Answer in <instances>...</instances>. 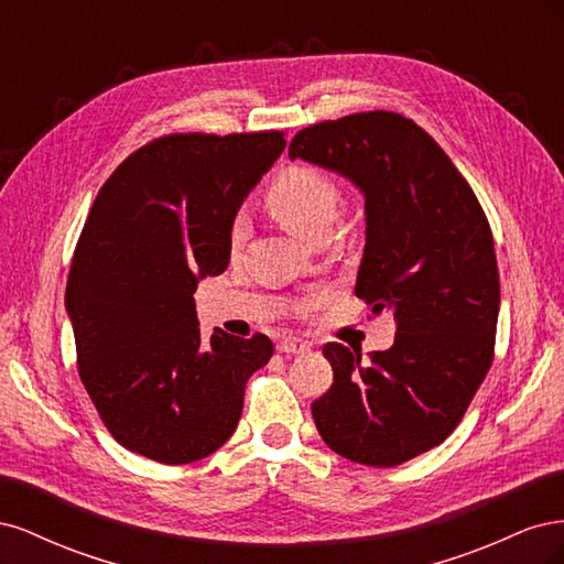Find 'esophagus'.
I'll return each mask as SVG.
<instances>
[{"label": "esophagus", "instance_id": "1", "mask_svg": "<svg viewBox=\"0 0 564 564\" xmlns=\"http://www.w3.org/2000/svg\"><path fill=\"white\" fill-rule=\"evenodd\" d=\"M278 350L284 352V355H301V352H305V350H311V344H308V340H301V338L289 336V338H282V340H280Z\"/></svg>", "mask_w": 564, "mask_h": 564}]
</instances>
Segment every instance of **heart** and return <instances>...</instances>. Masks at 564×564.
Returning <instances> with one entry per match:
<instances>
[{
	"label": "heart",
	"instance_id": "heart-1",
	"mask_svg": "<svg viewBox=\"0 0 564 564\" xmlns=\"http://www.w3.org/2000/svg\"><path fill=\"white\" fill-rule=\"evenodd\" d=\"M265 204L284 228L296 232L303 240H315L317 232L332 228L340 207V191L319 169L294 164L272 181ZM245 235L247 220L237 216L230 226L232 247H240Z\"/></svg>",
	"mask_w": 564,
	"mask_h": 564
}]
</instances>
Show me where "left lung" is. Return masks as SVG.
Returning a JSON list of instances; mask_svg holds the SVG:
<instances>
[{
  "instance_id": "obj_1",
  "label": "left lung",
  "mask_w": 564,
  "mask_h": 564,
  "mask_svg": "<svg viewBox=\"0 0 564 564\" xmlns=\"http://www.w3.org/2000/svg\"><path fill=\"white\" fill-rule=\"evenodd\" d=\"M289 158L348 178L365 197L355 296L398 319L383 352L322 348L334 383L313 402L322 440L373 468L437 447L491 367L499 268L473 187L429 133L398 112H357L303 129Z\"/></svg>"
}]
</instances>
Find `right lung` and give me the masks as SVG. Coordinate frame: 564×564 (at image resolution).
<instances>
[{"label":"right lung","mask_w":564,"mask_h":564,"mask_svg":"<svg viewBox=\"0 0 564 564\" xmlns=\"http://www.w3.org/2000/svg\"><path fill=\"white\" fill-rule=\"evenodd\" d=\"M280 131L174 133L100 187L65 286L79 379L119 445L169 466L226 445L272 340L199 336L195 289L230 263V226L282 155Z\"/></svg>","instance_id":"add662e5"}]
</instances>
